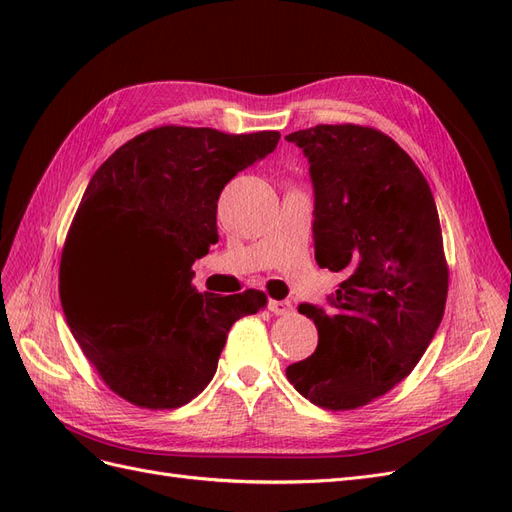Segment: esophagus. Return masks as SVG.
<instances>
[{
	"label": "esophagus",
	"mask_w": 512,
	"mask_h": 512,
	"mask_svg": "<svg viewBox=\"0 0 512 512\" xmlns=\"http://www.w3.org/2000/svg\"><path fill=\"white\" fill-rule=\"evenodd\" d=\"M269 309L275 314V316H286L292 312V303L290 301H275L271 299L269 301Z\"/></svg>",
	"instance_id": "obj_1"
}]
</instances>
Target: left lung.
Segmentation results:
<instances>
[{
    "mask_svg": "<svg viewBox=\"0 0 512 512\" xmlns=\"http://www.w3.org/2000/svg\"><path fill=\"white\" fill-rule=\"evenodd\" d=\"M314 185V252L339 273L329 309L301 303L318 348L286 367L305 399L354 410L391 391L421 361L446 305L448 269L436 200L393 138L363 126L286 136Z\"/></svg>",
    "mask_w": 512,
    "mask_h": 512,
    "instance_id": "1",
    "label": "left lung"
}]
</instances>
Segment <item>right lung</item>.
Listing matches in <instances>:
<instances>
[{
  "label": "right lung",
  "instance_id": "right-lung-1",
  "mask_svg": "<svg viewBox=\"0 0 512 512\" xmlns=\"http://www.w3.org/2000/svg\"><path fill=\"white\" fill-rule=\"evenodd\" d=\"M280 132L162 126L121 145L91 177L61 254L66 322L108 389L168 410L205 391L232 324L265 307L260 290L200 294L192 265L218 243L224 185L277 147ZM135 265L126 291L101 286V260Z\"/></svg>",
  "mask_w": 512,
  "mask_h": 512
}]
</instances>
